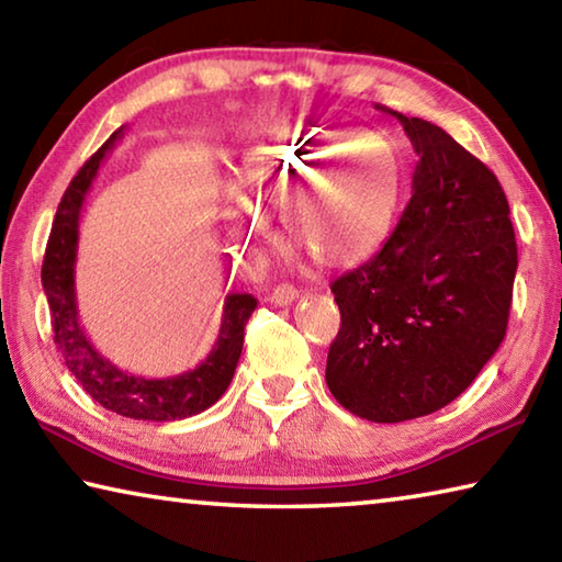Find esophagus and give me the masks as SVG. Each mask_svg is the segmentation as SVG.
Segmentation results:
<instances>
[{
  "label": "esophagus",
  "mask_w": 562,
  "mask_h": 562,
  "mask_svg": "<svg viewBox=\"0 0 562 562\" xmlns=\"http://www.w3.org/2000/svg\"><path fill=\"white\" fill-rule=\"evenodd\" d=\"M297 297H300L297 288H292V284L284 282V284H278V288L272 290L270 302H272V304H280V307H288V304H292Z\"/></svg>",
  "instance_id": "1"
}]
</instances>
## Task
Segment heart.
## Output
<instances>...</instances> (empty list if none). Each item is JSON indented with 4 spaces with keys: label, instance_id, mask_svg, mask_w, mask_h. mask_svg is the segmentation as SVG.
<instances>
[{
    "label": "heart",
    "instance_id": "b5f03b06",
    "mask_svg": "<svg viewBox=\"0 0 562 562\" xmlns=\"http://www.w3.org/2000/svg\"><path fill=\"white\" fill-rule=\"evenodd\" d=\"M402 183V158L382 133L300 128L243 156L227 233L237 250L252 255L268 235L262 215L282 213L290 243L317 265L355 268L384 245Z\"/></svg>",
    "mask_w": 562,
    "mask_h": 562
}]
</instances>
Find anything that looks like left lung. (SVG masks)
I'll list each match as a JSON object with an SVG mask.
<instances>
[{
	"label": "left lung",
	"mask_w": 562,
	"mask_h": 562,
	"mask_svg": "<svg viewBox=\"0 0 562 562\" xmlns=\"http://www.w3.org/2000/svg\"><path fill=\"white\" fill-rule=\"evenodd\" d=\"M382 109L418 156L412 201L382 250L331 282L325 376L351 414L396 424L451 404L496 355L518 247L498 178L436 123Z\"/></svg>",
	"instance_id": "1"
}]
</instances>
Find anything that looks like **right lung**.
Segmentation results:
<instances>
[{
  "instance_id": "1",
  "label": "right lung",
  "mask_w": 562,
  "mask_h": 562,
  "mask_svg": "<svg viewBox=\"0 0 562 562\" xmlns=\"http://www.w3.org/2000/svg\"><path fill=\"white\" fill-rule=\"evenodd\" d=\"M123 126L111 133V138L93 154L79 173L66 188V193L56 211L49 243H46L42 284L52 312L54 341L61 357L93 402H99L109 412L126 418H144V422H176L211 408L225 394L235 374L237 359L243 351L245 325L258 307L252 294H227L223 307L221 331L215 347L201 364L190 372L166 379H144L121 372L109 359H103L91 339L83 331L76 310L74 290V265L76 245H79V217L81 205L89 188L97 178L101 160L106 158L111 146L121 138Z\"/></svg>"
}]
</instances>
